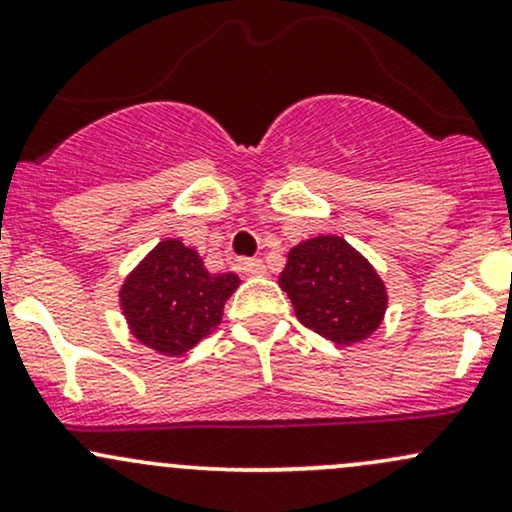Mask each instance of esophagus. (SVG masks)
<instances>
[{"label":"esophagus","instance_id":"1","mask_svg":"<svg viewBox=\"0 0 512 512\" xmlns=\"http://www.w3.org/2000/svg\"><path fill=\"white\" fill-rule=\"evenodd\" d=\"M243 272L248 276H264V274H267V267H264L262 260H245L243 262Z\"/></svg>","mask_w":512,"mask_h":512}]
</instances>
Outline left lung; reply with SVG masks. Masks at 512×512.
Returning a JSON list of instances; mask_svg holds the SVG:
<instances>
[{
	"label": "left lung",
	"instance_id": "8db88e82",
	"mask_svg": "<svg viewBox=\"0 0 512 512\" xmlns=\"http://www.w3.org/2000/svg\"><path fill=\"white\" fill-rule=\"evenodd\" d=\"M279 286L301 325L334 344H356L380 327L387 291L361 252L339 236H317L291 248Z\"/></svg>",
	"mask_w": 512,
	"mask_h": 512
}]
</instances>
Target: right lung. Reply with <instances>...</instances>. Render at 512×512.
Returning a JSON list of instances; mask_svg holds the SVG:
<instances>
[{
  "mask_svg": "<svg viewBox=\"0 0 512 512\" xmlns=\"http://www.w3.org/2000/svg\"><path fill=\"white\" fill-rule=\"evenodd\" d=\"M236 274H209L197 250L161 240L120 289V308L134 337L163 356H182L221 325Z\"/></svg>",
  "mask_w": 512,
  "mask_h": 512,
  "instance_id": "right-lung-1",
  "label": "right lung"
}]
</instances>
